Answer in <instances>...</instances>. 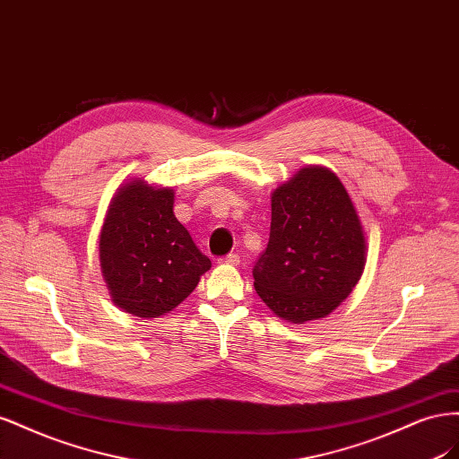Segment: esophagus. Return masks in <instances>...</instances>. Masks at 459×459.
Returning a JSON list of instances; mask_svg holds the SVG:
<instances>
[{"mask_svg": "<svg viewBox=\"0 0 459 459\" xmlns=\"http://www.w3.org/2000/svg\"><path fill=\"white\" fill-rule=\"evenodd\" d=\"M221 264H230V266H238L239 264V255H228L224 258H220Z\"/></svg>", "mask_w": 459, "mask_h": 459, "instance_id": "obj_1", "label": "esophagus"}]
</instances>
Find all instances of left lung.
Masks as SVG:
<instances>
[{"label": "left lung", "instance_id": "8db88e82", "mask_svg": "<svg viewBox=\"0 0 459 459\" xmlns=\"http://www.w3.org/2000/svg\"><path fill=\"white\" fill-rule=\"evenodd\" d=\"M366 266V238L341 179L304 166L272 193L270 241L253 268L266 307L290 324L329 316Z\"/></svg>", "mask_w": 459, "mask_h": 459}]
</instances>
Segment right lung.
Returning <instances> with one entry per match:
<instances>
[{
    "label": "right lung",
    "mask_w": 459,
    "mask_h": 459,
    "mask_svg": "<svg viewBox=\"0 0 459 459\" xmlns=\"http://www.w3.org/2000/svg\"><path fill=\"white\" fill-rule=\"evenodd\" d=\"M100 262L110 299L137 317L172 312L211 270V258L174 216V189L143 179L124 184L110 199Z\"/></svg>",
    "instance_id": "right-lung-1"
}]
</instances>
